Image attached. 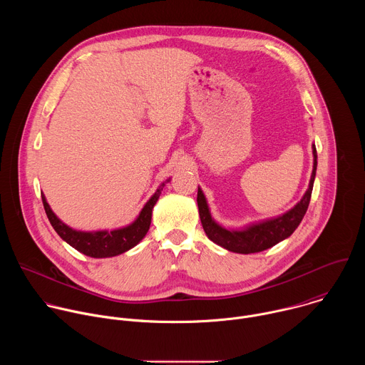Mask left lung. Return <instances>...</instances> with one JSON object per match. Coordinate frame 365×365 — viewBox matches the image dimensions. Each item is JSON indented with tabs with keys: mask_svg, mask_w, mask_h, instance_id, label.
Segmentation results:
<instances>
[{
	"mask_svg": "<svg viewBox=\"0 0 365 365\" xmlns=\"http://www.w3.org/2000/svg\"><path fill=\"white\" fill-rule=\"evenodd\" d=\"M312 151H314V170H312L309 187L300 202L294 205L290 211L286 214L266 220L257 224H251L250 227L244 230H227L217 224L210 212V207H207L206 199L200 187H197V207H199V217L203 227L205 234L207 235L211 241L215 244L224 247L228 251L240 252V254H251V252H259L264 251L277 242L286 240L290 237L294 230L302 222L307 206L312 196V189H314V182L317 176V166H318V154L315 144L312 145Z\"/></svg>",
	"mask_w": 365,
	"mask_h": 365,
	"instance_id": "obj_1",
	"label": "left lung"
}]
</instances>
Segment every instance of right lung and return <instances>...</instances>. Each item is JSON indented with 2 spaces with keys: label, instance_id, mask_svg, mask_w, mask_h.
<instances>
[{
  "label": "right lung",
  "instance_id": "obj_1",
  "mask_svg": "<svg viewBox=\"0 0 365 365\" xmlns=\"http://www.w3.org/2000/svg\"><path fill=\"white\" fill-rule=\"evenodd\" d=\"M169 182V180H168ZM166 182H163L159 189L154 192V195L147 200L144 207L141 210L140 215L137 220L118 230L113 231H93V232H86V231H76L66 224H63L55 214L50 210V206L41 195L43 206L46 215L51 224V227L55 228V231L59 234V237L66 241L71 247L78 250L79 252L93 257V258H106V257H114L118 254H123L128 251L130 248L135 247L147 234L150 224H151V212L153 207L158 202Z\"/></svg>",
  "mask_w": 365,
  "mask_h": 365
}]
</instances>
